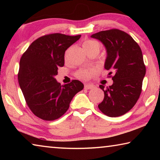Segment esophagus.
<instances>
[{"label": "esophagus", "mask_w": 160, "mask_h": 160, "mask_svg": "<svg viewBox=\"0 0 160 160\" xmlns=\"http://www.w3.org/2000/svg\"><path fill=\"white\" fill-rule=\"evenodd\" d=\"M95 88V86L92 84H85V89L86 90H91V89H93Z\"/></svg>", "instance_id": "1"}]
</instances>
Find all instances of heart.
<instances>
[{"instance_id": "1", "label": "heart", "mask_w": 160, "mask_h": 160, "mask_svg": "<svg viewBox=\"0 0 160 160\" xmlns=\"http://www.w3.org/2000/svg\"><path fill=\"white\" fill-rule=\"evenodd\" d=\"M83 47L85 50L90 49V48L94 47H100L99 44L96 41L94 40L88 39L83 43ZM94 73V71L92 70H87V69H81L79 71L77 72L76 75L78 78L82 80H88L90 78L92 75Z\"/></svg>"}]
</instances>
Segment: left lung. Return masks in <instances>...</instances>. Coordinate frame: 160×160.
<instances>
[{
    "label": "left lung",
    "instance_id": "obj_1",
    "mask_svg": "<svg viewBox=\"0 0 160 160\" xmlns=\"http://www.w3.org/2000/svg\"><path fill=\"white\" fill-rule=\"evenodd\" d=\"M91 37L104 45V68L110 70L109 75L113 73L112 85H99L104 97L98 107L109 117L122 116L134 107L141 93L146 72L142 51L128 34L117 29L99 32Z\"/></svg>",
    "mask_w": 160,
    "mask_h": 160
}]
</instances>
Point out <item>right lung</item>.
I'll use <instances>...</instances> for the list:
<instances>
[{
    "instance_id": "right-lung-1",
    "label": "right lung",
    "mask_w": 160,
    "mask_h": 160,
    "mask_svg": "<svg viewBox=\"0 0 160 160\" xmlns=\"http://www.w3.org/2000/svg\"><path fill=\"white\" fill-rule=\"evenodd\" d=\"M81 35L47 34L32 43L20 61L19 85L32 112L45 121H54L68 109L72 99L84 88L79 80L61 85L55 76L64 66L65 51Z\"/></svg>"
}]
</instances>
